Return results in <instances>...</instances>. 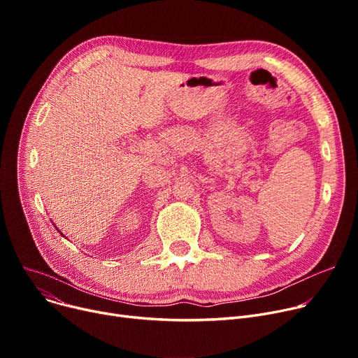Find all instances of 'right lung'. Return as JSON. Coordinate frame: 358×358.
<instances>
[{
  "label": "right lung",
  "instance_id": "1",
  "mask_svg": "<svg viewBox=\"0 0 358 358\" xmlns=\"http://www.w3.org/2000/svg\"><path fill=\"white\" fill-rule=\"evenodd\" d=\"M61 235H62V234H61Z\"/></svg>",
  "mask_w": 358,
  "mask_h": 358
}]
</instances>
